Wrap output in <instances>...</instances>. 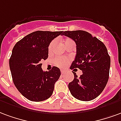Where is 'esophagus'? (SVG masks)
Here are the masks:
<instances>
[{"instance_id":"34e87169","label":"esophagus","mask_w":121,"mask_h":121,"mask_svg":"<svg viewBox=\"0 0 121 121\" xmlns=\"http://www.w3.org/2000/svg\"><path fill=\"white\" fill-rule=\"evenodd\" d=\"M64 73H65V71H64V70H63V69H62V70H61V73L64 74Z\"/></svg>"}]
</instances>
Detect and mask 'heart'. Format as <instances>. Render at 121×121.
<instances>
[{
	"label": "heart",
	"mask_w": 121,
	"mask_h": 121,
	"mask_svg": "<svg viewBox=\"0 0 121 121\" xmlns=\"http://www.w3.org/2000/svg\"><path fill=\"white\" fill-rule=\"evenodd\" d=\"M71 42H73V41L70 39H66L63 41L64 46L68 44ZM55 45V40H52V42H50V45L48 46V52L49 53H52L53 50V48H54ZM68 62V59H67L66 57H57L55 58L54 59V63L55 64L59 67H64L65 66Z\"/></svg>",
	"instance_id": "b5f03b06"
}]
</instances>
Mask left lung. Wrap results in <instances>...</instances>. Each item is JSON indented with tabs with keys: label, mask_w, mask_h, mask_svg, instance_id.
<instances>
[{
	"label": "left lung",
	"mask_w": 121,
	"mask_h": 121,
	"mask_svg": "<svg viewBox=\"0 0 121 121\" xmlns=\"http://www.w3.org/2000/svg\"><path fill=\"white\" fill-rule=\"evenodd\" d=\"M62 35L72 39L77 45L76 56L70 69L82 71L79 77L73 72L74 79L68 84L69 91L78 100H93L102 93L109 79L110 57L106 47L85 31H66Z\"/></svg>",
	"instance_id": "1"
}]
</instances>
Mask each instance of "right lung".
<instances>
[{"label":"right lung","mask_w":121,"mask_h":121,"mask_svg":"<svg viewBox=\"0 0 121 121\" xmlns=\"http://www.w3.org/2000/svg\"><path fill=\"white\" fill-rule=\"evenodd\" d=\"M63 31H37L16 43L9 59V68L15 86L28 100L40 102L52 96L60 70L53 66L42 70L40 60L48 57V46Z\"/></svg>","instance_id":"add662e5"}]
</instances>
